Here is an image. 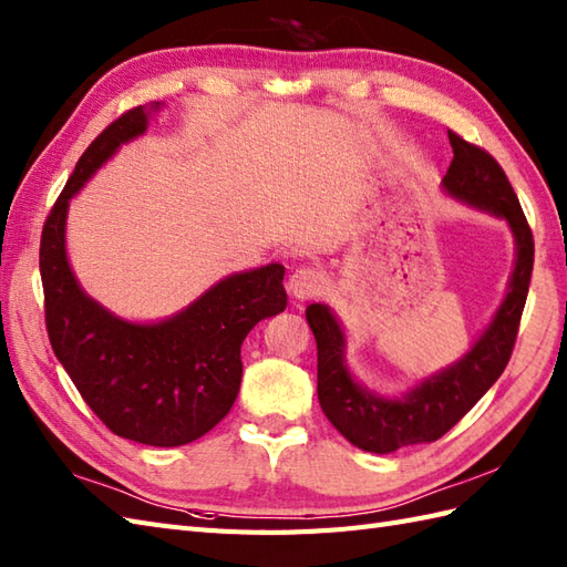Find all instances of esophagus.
Segmentation results:
<instances>
[{"label": "esophagus", "instance_id": "esophagus-1", "mask_svg": "<svg viewBox=\"0 0 567 567\" xmlns=\"http://www.w3.org/2000/svg\"><path fill=\"white\" fill-rule=\"evenodd\" d=\"M323 282H326L323 272L319 268H311V266L297 268L292 272V278H289V295H292L299 301L311 299L316 295H321Z\"/></svg>", "mask_w": 567, "mask_h": 567}]
</instances>
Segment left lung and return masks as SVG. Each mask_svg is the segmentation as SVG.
I'll use <instances>...</instances> for the list:
<instances>
[{
	"label": "left lung",
	"mask_w": 567,
	"mask_h": 567,
	"mask_svg": "<svg viewBox=\"0 0 567 567\" xmlns=\"http://www.w3.org/2000/svg\"><path fill=\"white\" fill-rule=\"evenodd\" d=\"M450 144L454 159L442 178V188L456 200L505 219L517 244L515 270L503 305L464 358L420 381L401 399L377 396L352 379L346 364V336L333 311L323 305L307 307V321L319 350L321 411L350 444L372 454H391L401 446L440 440L481 401L512 358L529 292L534 236L517 193L488 152L452 130Z\"/></svg>",
	"instance_id": "8db88e82"
}]
</instances>
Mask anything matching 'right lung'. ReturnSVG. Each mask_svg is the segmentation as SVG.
Instances as JSON below:
<instances>
[{"instance_id": "obj_1", "label": "right lung", "mask_w": 567, "mask_h": 567, "mask_svg": "<svg viewBox=\"0 0 567 567\" xmlns=\"http://www.w3.org/2000/svg\"><path fill=\"white\" fill-rule=\"evenodd\" d=\"M162 103L123 113L89 144L52 205L41 236V280L50 346L86 405L117 437L181 446L213 430L241 386V343L251 328L285 311V268L234 272L193 305L156 323L117 319L79 287L64 246L72 195L147 130Z\"/></svg>"}]
</instances>
